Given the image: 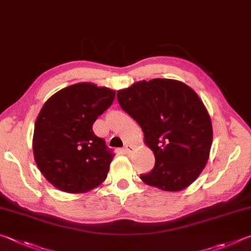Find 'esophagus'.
<instances>
[{
    "label": "esophagus",
    "mask_w": 251,
    "mask_h": 251,
    "mask_svg": "<svg viewBox=\"0 0 251 251\" xmlns=\"http://www.w3.org/2000/svg\"><path fill=\"white\" fill-rule=\"evenodd\" d=\"M125 152H126V154H131V152H132V148H131L130 146H126Z\"/></svg>",
    "instance_id": "esophagus-1"
}]
</instances>
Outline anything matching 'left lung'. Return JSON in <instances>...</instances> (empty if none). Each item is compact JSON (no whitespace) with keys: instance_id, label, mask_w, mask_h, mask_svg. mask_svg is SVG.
I'll return each mask as SVG.
<instances>
[{"instance_id":"obj_1","label":"left lung","mask_w":251,"mask_h":251,"mask_svg":"<svg viewBox=\"0 0 251 251\" xmlns=\"http://www.w3.org/2000/svg\"><path fill=\"white\" fill-rule=\"evenodd\" d=\"M117 98L154 153V168L140 178L168 192L191 185L205 168L213 142L212 121L196 92L184 82L155 78L119 90Z\"/></svg>"}]
</instances>
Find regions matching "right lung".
I'll return each instance as SVG.
<instances>
[{"label":"right lung","mask_w":251,"mask_h":251,"mask_svg":"<svg viewBox=\"0 0 251 251\" xmlns=\"http://www.w3.org/2000/svg\"><path fill=\"white\" fill-rule=\"evenodd\" d=\"M116 91L90 82L75 83L52 95L35 122L33 152L39 171L56 188L83 193L107 177L114 154L92 125Z\"/></svg>","instance_id":"obj_1"}]
</instances>
